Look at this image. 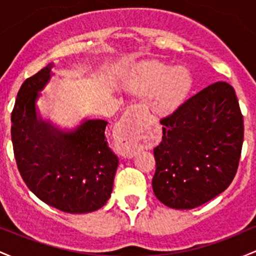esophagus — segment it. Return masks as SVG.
<instances>
[{
    "instance_id": "34e87169",
    "label": "esophagus",
    "mask_w": 256,
    "mask_h": 256,
    "mask_svg": "<svg viewBox=\"0 0 256 256\" xmlns=\"http://www.w3.org/2000/svg\"><path fill=\"white\" fill-rule=\"evenodd\" d=\"M146 114L140 106H131L120 122L119 152L122 156L132 158L136 154V136L144 125Z\"/></svg>"
}]
</instances>
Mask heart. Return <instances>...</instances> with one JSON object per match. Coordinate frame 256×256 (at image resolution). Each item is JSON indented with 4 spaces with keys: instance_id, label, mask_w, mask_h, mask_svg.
Masks as SVG:
<instances>
[{
    "instance_id": "heart-1",
    "label": "heart",
    "mask_w": 256,
    "mask_h": 256,
    "mask_svg": "<svg viewBox=\"0 0 256 256\" xmlns=\"http://www.w3.org/2000/svg\"><path fill=\"white\" fill-rule=\"evenodd\" d=\"M128 86L140 94L152 91V104L158 110H167L185 95L190 86V74L184 67H171L150 62L131 79Z\"/></svg>"
}]
</instances>
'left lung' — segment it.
Instances as JSON below:
<instances>
[{
  "instance_id": "obj_1",
  "label": "left lung",
  "mask_w": 256,
  "mask_h": 256,
  "mask_svg": "<svg viewBox=\"0 0 256 256\" xmlns=\"http://www.w3.org/2000/svg\"><path fill=\"white\" fill-rule=\"evenodd\" d=\"M152 190L174 210H192L222 194L236 176L244 125L234 89L210 84L160 120Z\"/></svg>"
}]
</instances>
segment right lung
I'll list each match as a JSON object with an SVG mask.
<instances>
[{"label":"right lung","mask_w":256,"mask_h":256,"mask_svg":"<svg viewBox=\"0 0 256 256\" xmlns=\"http://www.w3.org/2000/svg\"><path fill=\"white\" fill-rule=\"evenodd\" d=\"M52 64L28 78L12 112V142L22 180L38 198L66 213L98 210L113 190L118 158L108 148L104 120H85L64 132L37 114L36 100Z\"/></svg>","instance_id":"add662e5"}]
</instances>
